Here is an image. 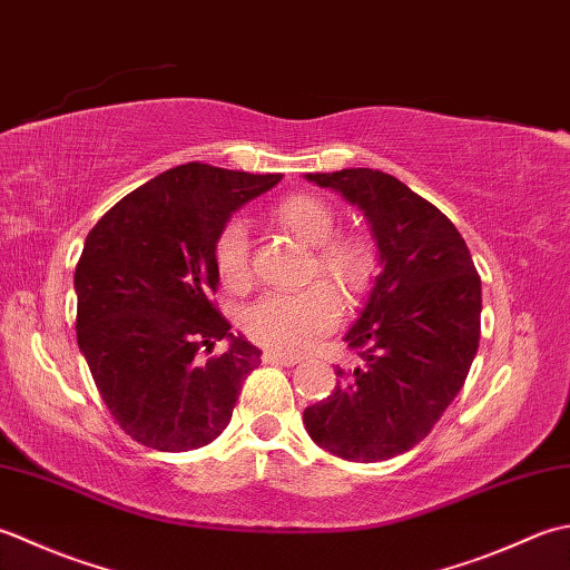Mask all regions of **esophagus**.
I'll return each mask as SVG.
<instances>
[{
	"label": "esophagus",
	"mask_w": 570,
	"mask_h": 570,
	"mask_svg": "<svg viewBox=\"0 0 570 570\" xmlns=\"http://www.w3.org/2000/svg\"><path fill=\"white\" fill-rule=\"evenodd\" d=\"M299 362L297 356L281 354V352H263V364H281V366H295Z\"/></svg>",
	"instance_id": "34e87169"
}]
</instances>
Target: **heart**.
<instances>
[{"mask_svg": "<svg viewBox=\"0 0 570 570\" xmlns=\"http://www.w3.org/2000/svg\"><path fill=\"white\" fill-rule=\"evenodd\" d=\"M273 218L305 246L315 248V268L346 297H362L374 285L379 255L364 234H336L340 218L334 208L312 194H293L275 204ZM216 273L228 289L243 293L250 287V250L246 226L238 220L218 230L214 243ZM342 317L340 295L327 283L299 289H277L263 295L243 315V332L255 344L275 352H307L320 336L330 334Z\"/></svg>", "mask_w": 570, "mask_h": 570, "instance_id": "b5f03b06", "label": "heart"}]
</instances>
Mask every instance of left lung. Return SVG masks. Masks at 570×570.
<instances>
[{
    "mask_svg": "<svg viewBox=\"0 0 570 570\" xmlns=\"http://www.w3.org/2000/svg\"><path fill=\"white\" fill-rule=\"evenodd\" d=\"M368 218L383 271L344 342L362 358L336 366L332 396L305 409L309 438L352 462L415 448L458 396L480 344L482 285L468 243L438 206L391 174H307Z\"/></svg>",
    "mask_w": 570,
    "mask_h": 570,
    "instance_id": "1",
    "label": "left lung"
}]
</instances>
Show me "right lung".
I'll return each mask as SVG.
<instances>
[{
	"mask_svg": "<svg viewBox=\"0 0 570 570\" xmlns=\"http://www.w3.org/2000/svg\"><path fill=\"white\" fill-rule=\"evenodd\" d=\"M281 174L202 161L130 191L86 238L76 332L110 415L139 445L187 452L224 433L261 350L230 334L212 299L214 243L230 214ZM229 340V350L214 353Z\"/></svg>",
	"mask_w": 570,
	"mask_h": 570,
	"instance_id": "right-lung-1",
	"label": "right lung"
}]
</instances>
